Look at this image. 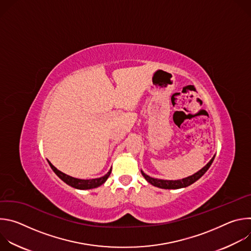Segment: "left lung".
Returning <instances> with one entry per match:
<instances>
[{
	"instance_id": "left-lung-1",
	"label": "left lung",
	"mask_w": 251,
	"mask_h": 251,
	"mask_svg": "<svg viewBox=\"0 0 251 251\" xmlns=\"http://www.w3.org/2000/svg\"><path fill=\"white\" fill-rule=\"evenodd\" d=\"M214 157L213 156L210 161L203 167L201 168L199 172L195 173L194 175L192 176H189L187 177H184V178H181V180H162V178H156V177H152L150 176H148L147 174H145L144 172H143L141 170V173L143 175V176L145 177V180L150 183L151 185L157 187V188H160V189H166V190H176V189H182V188H186L188 186H191L192 184H194L195 182H197L200 177H201L204 173L208 170V168L210 167V165L212 164L213 160H214Z\"/></svg>"
}]
</instances>
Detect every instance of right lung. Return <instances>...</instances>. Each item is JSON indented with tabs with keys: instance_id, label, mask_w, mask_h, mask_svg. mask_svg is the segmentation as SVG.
I'll list each match as a JSON object with an SVG mask.
<instances>
[{
	"instance_id": "add662e5",
	"label": "right lung",
	"mask_w": 251,
	"mask_h": 251,
	"mask_svg": "<svg viewBox=\"0 0 251 251\" xmlns=\"http://www.w3.org/2000/svg\"><path fill=\"white\" fill-rule=\"evenodd\" d=\"M48 162H49L50 168L52 169V171L56 174V176L60 178V180H62L68 186L73 187L75 189H77V190H90V189H95L97 187H100L101 185H103L106 182L107 178L109 177V176L111 174V171H112V167H111L109 172L107 173L106 175H104L103 176L96 177V178H90V180H81V178H76V177H74V176H70L60 172L50 161H48Z\"/></svg>"
}]
</instances>
